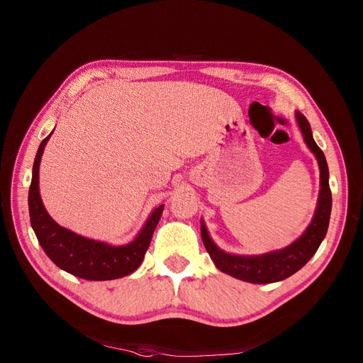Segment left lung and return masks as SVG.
<instances>
[{
  "mask_svg": "<svg viewBox=\"0 0 363 363\" xmlns=\"http://www.w3.org/2000/svg\"><path fill=\"white\" fill-rule=\"evenodd\" d=\"M296 121L303 133V140L315 155L320 170V189L316 212L303 235L282 250L269 252L259 256H237L220 250L212 241L211 235H208L206 230L204 222L201 220L203 244L208 256H211V259L216 264V268L245 282L271 284L291 277L312 259L328 231L333 197L328 182L330 172L327 159L313 140L311 123L308 122V119L300 111H296Z\"/></svg>",
  "mask_w": 363,
  "mask_h": 363,
  "instance_id": "1",
  "label": "left lung"
}]
</instances>
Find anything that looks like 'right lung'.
I'll use <instances>...</instances> for the list:
<instances>
[{
	"mask_svg": "<svg viewBox=\"0 0 363 363\" xmlns=\"http://www.w3.org/2000/svg\"><path fill=\"white\" fill-rule=\"evenodd\" d=\"M51 133L38 148L28 197L30 225L43 250L60 269L82 279L108 281L132 274L144 260L164 204L152 211L135 240L125 245H110L66 230L48 215L40 196V163Z\"/></svg>",
	"mask_w": 363,
	"mask_h": 363,
	"instance_id": "1",
	"label": "right lung"
}]
</instances>
